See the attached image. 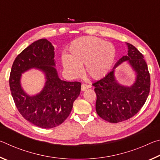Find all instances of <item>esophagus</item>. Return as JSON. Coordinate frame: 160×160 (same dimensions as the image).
Wrapping results in <instances>:
<instances>
[{"mask_svg": "<svg viewBox=\"0 0 160 160\" xmlns=\"http://www.w3.org/2000/svg\"><path fill=\"white\" fill-rule=\"evenodd\" d=\"M90 88H91V86L87 85V84H85V83H82V85H81V90L82 91L85 90H87V89H88Z\"/></svg>", "mask_w": 160, "mask_h": 160, "instance_id": "34e87169", "label": "esophagus"}]
</instances>
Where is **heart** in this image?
<instances>
[{"label": "heart", "mask_w": 160, "mask_h": 160, "mask_svg": "<svg viewBox=\"0 0 160 160\" xmlns=\"http://www.w3.org/2000/svg\"><path fill=\"white\" fill-rule=\"evenodd\" d=\"M116 56V48L111 43L97 37H83L71 43L68 56H63L62 63L73 76L80 74V66H84L87 75L99 79L112 69Z\"/></svg>", "instance_id": "b5f03b06"}]
</instances>
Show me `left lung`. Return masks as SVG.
Wrapping results in <instances>:
<instances>
[{"label": "left lung", "mask_w": 160, "mask_h": 160, "mask_svg": "<svg viewBox=\"0 0 160 160\" xmlns=\"http://www.w3.org/2000/svg\"><path fill=\"white\" fill-rule=\"evenodd\" d=\"M128 55L123 56L114 68L106 76L94 82L97 95L96 112L110 123H118L135 116L145 104L150 93V76L142 54L133 45L127 43ZM128 60L137 74L131 87L120 85L114 76V69L123 61Z\"/></svg>", "instance_id": "1"}]
</instances>
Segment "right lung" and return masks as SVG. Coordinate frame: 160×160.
<instances>
[{"label":"right lung","instance_id":"right-lung-1","mask_svg":"<svg viewBox=\"0 0 160 160\" xmlns=\"http://www.w3.org/2000/svg\"><path fill=\"white\" fill-rule=\"evenodd\" d=\"M53 50L46 39L32 43L15 58L9 78L10 92L19 112L27 121L43 128H54L66 120L81 90L80 82H66L58 78L54 68ZM33 67L44 71L47 81L41 93L30 97L21 89L20 78L22 72Z\"/></svg>","mask_w":160,"mask_h":160}]
</instances>
